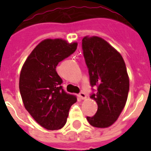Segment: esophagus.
Returning <instances> with one entry per match:
<instances>
[{
	"label": "esophagus",
	"instance_id": "obj_1",
	"mask_svg": "<svg viewBox=\"0 0 151 151\" xmlns=\"http://www.w3.org/2000/svg\"><path fill=\"white\" fill-rule=\"evenodd\" d=\"M79 96H80V98L81 99H85L86 98H87V96H86V95L84 93V92H81L80 94H79Z\"/></svg>",
	"mask_w": 151,
	"mask_h": 151
}]
</instances>
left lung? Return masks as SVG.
<instances>
[{
	"label": "left lung",
	"instance_id": "left-lung-1",
	"mask_svg": "<svg viewBox=\"0 0 151 151\" xmlns=\"http://www.w3.org/2000/svg\"><path fill=\"white\" fill-rule=\"evenodd\" d=\"M82 49L88 68L90 83L97 92L90 98L96 102L98 110L93 117H87L96 128L111 126L119 117L126 104L129 78L122 55L104 39L85 36Z\"/></svg>",
	"mask_w": 151,
	"mask_h": 151
}]
</instances>
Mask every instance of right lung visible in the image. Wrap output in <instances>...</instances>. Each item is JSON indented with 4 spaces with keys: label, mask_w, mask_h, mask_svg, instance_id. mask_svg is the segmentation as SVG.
Masks as SVG:
<instances>
[{
    "label": "right lung",
    "mask_w": 151,
    "mask_h": 151,
    "mask_svg": "<svg viewBox=\"0 0 151 151\" xmlns=\"http://www.w3.org/2000/svg\"><path fill=\"white\" fill-rule=\"evenodd\" d=\"M77 46V42L62 38L45 39L22 65L19 76L22 103L35 122L48 130H59L66 124L70 108L77 101L63 89V81L55 70Z\"/></svg>",
    "instance_id": "1"
}]
</instances>
